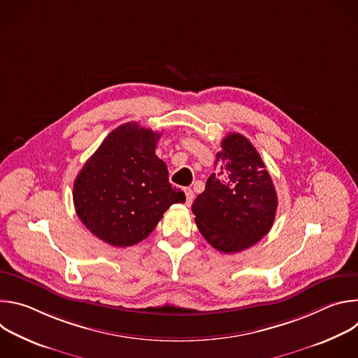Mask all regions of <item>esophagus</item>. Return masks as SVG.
<instances>
[{"label": "esophagus", "instance_id": "1", "mask_svg": "<svg viewBox=\"0 0 358 358\" xmlns=\"http://www.w3.org/2000/svg\"><path fill=\"white\" fill-rule=\"evenodd\" d=\"M184 192H185V203H187V206L189 207V206H191V202H192V199H194V191H192L191 188H185V189H184Z\"/></svg>", "mask_w": 358, "mask_h": 358}]
</instances>
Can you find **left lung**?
I'll use <instances>...</instances> for the list:
<instances>
[{"label": "left lung", "mask_w": 358, "mask_h": 358, "mask_svg": "<svg viewBox=\"0 0 358 358\" xmlns=\"http://www.w3.org/2000/svg\"><path fill=\"white\" fill-rule=\"evenodd\" d=\"M217 152V171L194 203L195 224L215 249L235 253L258 243L272 228L278 195L259 152L239 133Z\"/></svg>", "instance_id": "8db88e82"}]
</instances>
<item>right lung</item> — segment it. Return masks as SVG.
<instances>
[{"label":"right lung","mask_w":358,"mask_h":358,"mask_svg":"<svg viewBox=\"0 0 358 358\" xmlns=\"http://www.w3.org/2000/svg\"><path fill=\"white\" fill-rule=\"evenodd\" d=\"M160 133L131 122L115 129L73 182L79 220L99 239L126 248L145 239L173 203L185 202L156 156Z\"/></svg>","instance_id":"obj_1"}]
</instances>
